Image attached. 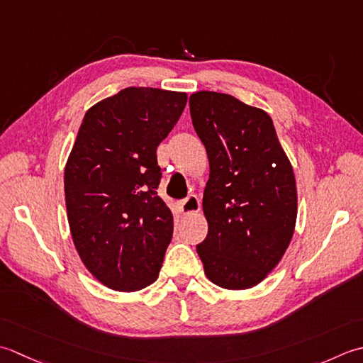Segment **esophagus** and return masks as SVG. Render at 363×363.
<instances>
[{"label": "esophagus", "instance_id": "esophagus-1", "mask_svg": "<svg viewBox=\"0 0 363 363\" xmlns=\"http://www.w3.org/2000/svg\"><path fill=\"white\" fill-rule=\"evenodd\" d=\"M199 208H201V201H199L197 196L189 194L186 199H183L180 202V211L183 214H192L197 213Z\"/></svg>", "mask_w": 363, "mask_h": 363}]
</instances>
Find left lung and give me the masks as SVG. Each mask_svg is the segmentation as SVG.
<instances>
[{"label": "left lung", "instance_id": "left-lung-1", "mask_svg": "<svg viewBox=\"0 0 363 363\" xmlns=\"http://www.w3.org/2000/svg\"><path fill=\"white\" fill-rule=\"evenodd\" d=\"M191 119L206 149V238L197 244L205 274L225 290L252 288L290 244L298 192L291 162L271 117L227 94L189 97Z\"/></svg>", "mask_w": 363, "mask_h": 363}]
</instances>
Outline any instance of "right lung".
<instances>
[{"label":"right lung","mask_w":363,"mask_h":363,"mask_svg":"<svg viewBox=\"0 0 363 363\" xmlns=\"http://www.w3.org/2000/svg\"><path fill=\"white\" fill-rule=\"evenodd\" d=\"M188 95L127 87L87 111L64 171L73 244L91 274L116 291L158 279L174 218L158 196L157 147Z\"/></svg>","instance_id":"add662e5"}]
</instances>
